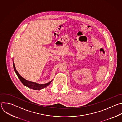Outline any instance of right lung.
I'll list each match as a JSON object with an SVG mask.
<instances>
[{
    "label": "right lung",
    "instance_id": "obj_1",
    "mask_svg": "<svg viewBox=\"0 0 122 122\" xmlns=\"http://www.w3.org/2000/svg\"><path fill=\"white\" fill-rule=\"evenodd\" d=\"M13 67H14V71L16 74V75H17L18 78L20 79V81L22 83V84L26 87H27L30 89H31L32 90H42L46 87H47L49 84H50V83L52 82L53 80H52L51 81H50L49 82L46 83V84H37L36 83H34V82H32L31 81H28L25 79H24L23 77H22L20 74L18 72V71H17L14 62L13 61Z\"/></svg>",
    "mask_w": 122,
    "mask_h": 122
}]
</instances>
